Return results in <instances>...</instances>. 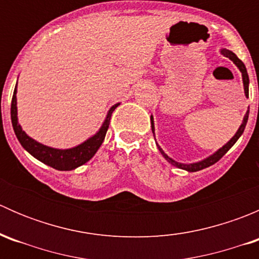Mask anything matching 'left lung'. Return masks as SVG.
Segmentation results:
<instances>
[{
    "instance_id": "obj_1",
    "label": "left lung",
    "mask_w": 259,
    "mask_h": 259,
    "mask_svg": "<svg viewBox=\"0 0 259 259\" xmlns=\"http://www.w3.org/2000/svg\"><path fill=\"white\" fill-rule=\"evenodd\" d=\"M221 54L223 55V56L228 57L229 60H232V61H233L234 64H236V66L239 69V71L242 72V80H243V86H244V94H245V96H247V98H248V94H249V93H248V91H249V89H248V86H249V77H248V72H247V69H245L244 64H243L241 60H239L238 57H237V55L234 54V52L229 51V50L222 49L221 50ZM248 115H249V110H247V113H245L244 117H243V121H242L241 126L238 127V130H237V133H236V134H234V137L232 138V139L229 140V142L227 143V144H224L221 149H218V150H217L215 153H213V154H211V155L208 156V158L203 159V160H200V161H197V163H190V164L178 163V161H176V160H174V159H171L170 156L166 155V154L164 153L163 149H161L160 146L158 145V143H156V146H158V149H159V151H160V153H161V155H163L164 158H165V160H168L169 163L171 164V165H174V166H177V168L183 169V170H187V171L202 170V169L208 168V166H210V165H213V164H215L217 161H218L219 159H221L222 156H223L224 154H226L227 151H228L229 149L232 148V146L236 144L237 140H238L239 138H241V135L243 134V132H244L245 125H247V121H248ZM150 122H151V132H153L154 138H155V133H154V132H155V127H154V117H153V115H151V116H150Z\"/></svg>"
}]
</instances>
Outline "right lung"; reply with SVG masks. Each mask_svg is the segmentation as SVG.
I'll use <instances>...</instances> for the list:
<instances>
[{"instance_id": "1", "label": "right lung", "mask_w": 259, "mask_h": 259, "mask_svg": "<svg viewBox=\"0 0 259 259\" xmlns=\"http://www.w3.org/2000/svg\"><path fill=\"white\" fill-rule=\"evenodd\" d=\"M16 93L17 83L14 91V96H12L11 121L18 142H20V144L23 146V149L27 150L33 158H36L37 160H40L41 163L46 164V165L51 166V168L56 169V170H74V169L79 168V166L85 164L86 161H89L94 155H95L96 151L99 150V148L103 144L104 139H105L106 132H108L109 129V124H110L111 114H113L115 109L120 105V103H117L111 106L108 115H106L105 120H104L103 125H101V127L99 129V132H96V134H94L93 137L89 138L88 140H85V142L81 143L79 145L74 146V148L56 149L36 142L35 139L30 138L25 132H23L21 125L18 124L17 119Z\"/></svg>"}]
</instances>
